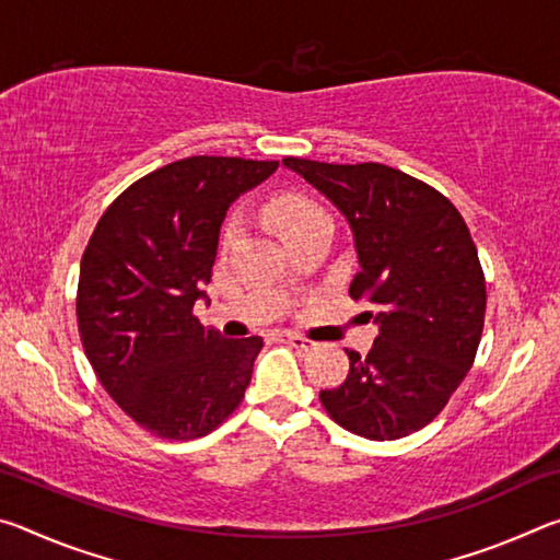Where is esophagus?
<instances>
[{"label": "esophagus", "mask_w": 560, "mask_h": 560, "mask_svg": "<svg viewBox=\"0 0 560 560\" xmlns=\"http://www.w3.org/2000/svg\"><path fill=\"white\" fill-rule=\"evenodd\" d=\"M281 340H287L289 346H293V348H301V350L314 348V340L303 338V336H299V334H281Z\"/></svg>", "instance_id": "obj_1"}]
</instances>
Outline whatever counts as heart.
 <instances>
[{"label": "heart", "mask_w": 560, "mask_h": 560, "mask_svg": "<svg viewBox=\"0 0 560 560\" xmlns=\"http://www.w3.org/2000/svg\"><path fill=\"white\" fill-rule=\"evenodd\" d=\"M271 220H273V224H277L281 236H289L308 224L330 220V217L324 207L314 200H308V197L283 195L271 205ZM234 234H236V222H230L224 230V242H232Z\"/></svg>", "instance_id": "obj_1"}]
</instances>
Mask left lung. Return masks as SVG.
<instances>
[{"instance_id":"1","label":"left lung","mask_w":560,"mask_h":560,"mask_svg":"<svg viewBox=\"0 0 560 560\" xmlns=\"http://www.w3.org/2000/svg\"><path fill=\"white\" fill-rule=\"evenodd\" d=\"M353 232L358 273L377 326L368 355L346 350L343 385L320 390L340 428L365 440H400L447 405L477 355L487 283L477 246L447 197L381 163L330 165L287 158Z\"/></svg>"}]
</instances>
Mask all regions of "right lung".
<instances>
[{
	"instance_id": "1",
	"label": "right lung",
	"mask_w": 560,
	"mask_h": 560,
	"mask_svg": "<svg viewBox=\"0 0 560 560\" xmlns=\"http://www.w3.org/2000/svg\"><path fill=\"white\" fill-rule=\"evenodd\" d=\"M277 160L192 155L132 183L81 259L79 334L101 385L140 428L197 440L242 402L264 340L224 338L192 316L230 205Z\"/></svg>"
}]
</instances>
